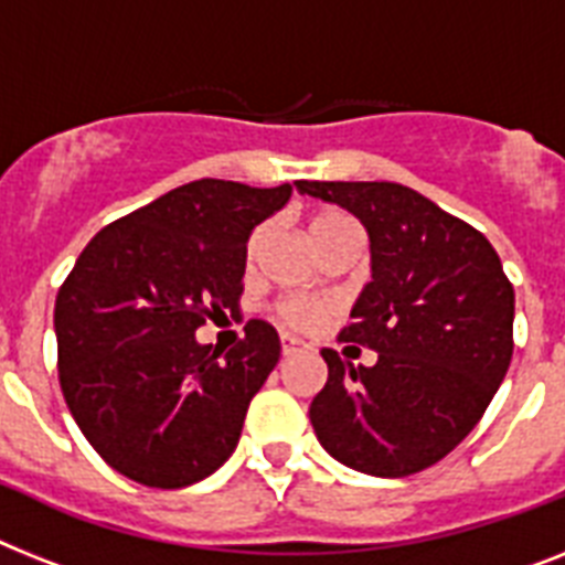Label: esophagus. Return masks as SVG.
<instances>
[{
	"instance_id": "1",
	"label": "esophagus",
	"mask_w": 565,
	"mask_h": 565,
	"mask_svg": "<svg viewBox=\"0 0 565 565\" xmlns=\"http://www.w3.org/2000/svg\"><path fill=\"white\" fill-rule=\"evenodd\" d=\"M300 352H309V343H302V340L291 338V334H282V355H300Z\"/></svg>"
}]
</instances>
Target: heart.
<instances>
[{"label":"heart","instance_id":"obj_1","mask_svg":"<svg viewBox=\"0 0 565 565\" xmlns=\"http://www.w3.org/2000/svg\"><path fill=\"white\" fill-rule=\"evenodd\" d=\"M347 225H355V218L347 216L343 210H320L315 213L309 222V233H311V242H320L323 236L334 233L338 227H347ZM263 233L265 227H256L250 233L248 239V254H254L259 248V242H263ZM334 306L329 300H317V297H288V300H279L274 306V315L282 326L294 329V332H315L317 326L323 323L326 317L332 315Z\"/></svg>","mask_w":565,"mask_h":565}]
</instances>
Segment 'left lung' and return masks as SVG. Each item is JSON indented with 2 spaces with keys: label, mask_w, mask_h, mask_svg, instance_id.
<instances>
[{
  "label": "left lung",
  "mask_w": 565,
  "mask_h": 565,
  "mask_svg": "<svg viewBox=\"0 0 565 565\" xmlns=\"http://www.w3.org/2000/svg\"><path fill=\"white\" fill-rule=\"evenodd\" d=\"M370 233L372 282L340 340L377 352L329 377L309 407L320 445L347 468L398 479L445 459L479 424L514 355V286L477 227L395 181H297Z\"/></svg>",
  "instance_id": "left-lung-1"
}]
</instances>
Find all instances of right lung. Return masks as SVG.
Masks as SVG:
<instances>
[{"label": "right lung", "instance_id": "obj_1", "mask_svg": "<svg viewBox=\"0 0 565 565\" xmlns=\"http://www.w3.org/2000/svg\"><path fill=\"white\" fill-rule=\"evenodd\" d=\"M291 184L199 179L97 233L57 291L60 390L100 459L147 488H188L236 450L279 334L248 320L218 358L204 320L239 311L248 236Z\"/></svg>", "mask_w": 565, "mask_h": 565}]
</instances>
